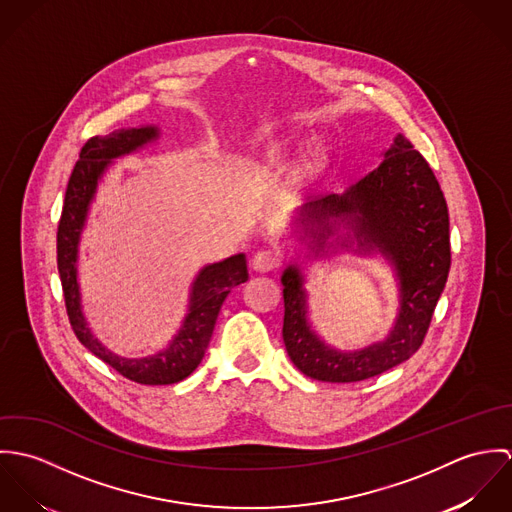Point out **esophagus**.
Segmentation results:
<instances>
[{
  "instance_id": "34e87169",
  "label": "esophagus",
  "mask_w": 512,
  "mask_h": 512,
  "mask_svg": "<svg viewBox=\"0 0 512 512\" xmlns=\"http://www.w3.org/2000/svg\"><path fill=\"white\" fill-rule=\"evenodd\" d=\"M280 264V254L276 250H260L252 256L250 260V266L256 270V272H270L274 270L276 266Z\"/></svg>"
}]
</instances>
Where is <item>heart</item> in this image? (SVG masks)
Wrapping results in <instances>:
<instances>
[{
    "label": "heart",
    "instance_id": "obj_1",
    "mask_svg": "<svg viewBox=\"0 0 512 512\" xmlns=\"http://www.w3.org/2000/svg\"><path fill=\"white\" fill-rule=\"evenodd\" d=\"M284 157H286V142L270 147V149L264 153L262 163H264V167H276V165L282 163ZM323 161H325V151H323V147L317 146V144L307 147V149L299 155V159L295 161L293 177H295V179H307V177H311L313 173H317V171L321 169Z\"/></svg>",
    "mask_w": 512,
    "mask_h": 512
}]
</instances>
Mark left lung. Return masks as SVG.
Returning a JSON list of instances; mask_svg holds the SVG:
<instances>
[{"mask_svg":"<svg viewBox=\"0 0 512 512\" xmlns=\"http://www.w3.org/2000/svg\"><path fill=\"white\" fill-rule=\"evenodd\" d=\"M378 167L341 195L305 203L293 219L305 260L337 252L380 256L398 286V313L382 341L339 351L311 327L303 262L282 274L284 343L305 376L321 382H359L408 361L422 345L445 288L449 215L438 179L420 151L396 134Z\"/></svg>","mask_w":512,"mask_h":512,"instance_id":"1","label":"left lung"}]
</instances>
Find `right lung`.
Returning <instances> with one entry per match:
<instances>
[{"mask_svg": "<svg viewBox=\"0 0 512 512\" xmlns=\"http://www.w3.org/2000/svg\"><path fill=\"white\" fill-rule=\"evenodd\" d=\"M159 134V126L146 124L138 128L114 130L108 136L90 138L80 149V157L69 179L57 232V264L74 335L92 355L118 370L122 376L149 386L181 382L199 366L213 337L222 301L232 288L248 280L244 254H234L215 264L203 266L191 284L187 313L177 333L161 351L153 355L128 359L112 353L98 341V337L92 335L82 313L78 284V246L90 205L96 197L98 183L114 165V159L136 153L138 149L157 142Z\"/></svg>", "mask_w": 512, "mask_h": 512, "instance_id": "add662e5", "label": "right lung"}]
</instances>
